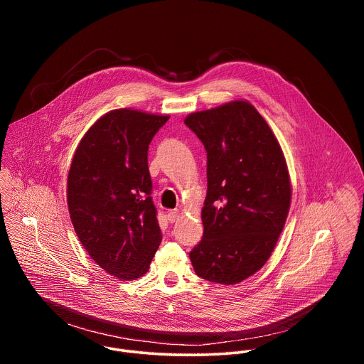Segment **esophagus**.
I'll return each instance as SVG.
<instances>
[{
    "label": "esophagus",
    "mask_w": 364,
    "mask_h": 364,
    "mask_svg": "<svg viewBox=\"0 0 364 364\" xmlns=\"http://www.w3.org/2000/svg\"><path fill=\"white\" fill-rule=\"evenodd\" d=\"M167 216H168V220H170L171 223H174V222L178 219V216H180V215H178V212H177V210H171V212H168V215H167Z\"/></svg>",
    "instance_id": "obj_1"
}]
</instances>
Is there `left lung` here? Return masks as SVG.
<instances>
[{"label": "left lung", "mask_w": 364, "mask_h": 364, "mask_svg": "<svg viewBox=\"0 0 364 364\" xmlns=\"http://www.w3.org/2000/svg\"><path fill=\"white\" fill-rule=\"evenodd\" d=\"M184 124L207 152L204 232L191 265L205 281L235 285L265 265L285 226L292 190L284 152L247 100L193 112Z\"/></svg>", "instance_id": "obj_1"}]
</instances>
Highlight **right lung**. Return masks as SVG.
I'll return each mask as SVG.
<instances>
[{
    "label": "right lung",
    "instance_id": "1",
    "mask_svg": "<svg viewBox=\"0 0 364 364\" xmlns=\"http://www.w3.org/2000/svg\"><path fill=\"white\" fill-rule=\"evenodd\" d=\"M168 118L111 111L87 129L70 164L68 207L75 232L93 261L118 279L145 275L163 239L148 146Z\"/></svg>",
    "mask_w": 364,
    "mask_h": 364
}]
</instances>
